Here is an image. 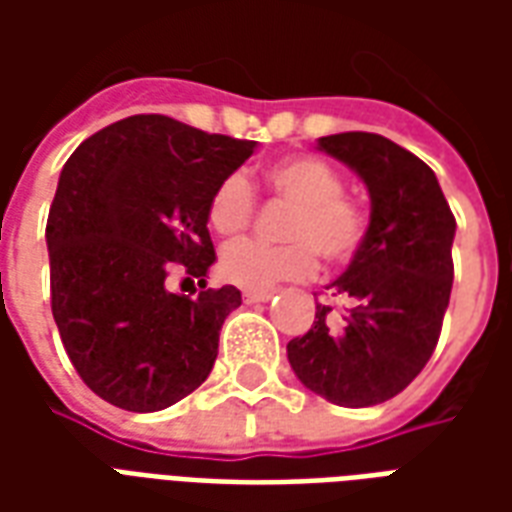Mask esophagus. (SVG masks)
I'll return each mask as SVG.
<instances>
[{"label": "esophagus", "instance_id": "obj_1", "mask_svg": "<svg viewBox=\"0 0 512 512\" xmlns=\"http://www.w3.org/2000/svg\"><path fill=\"white\" fill-rule=\"evenodd\" d=\"M274 296V290H244L246 304H260V301H268Z\"/></svg>", "mask_w": 512, "mask_h": 512}]
</instances>
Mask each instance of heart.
Listing matches in <instances>:
<instances>
[{
    "label": "heart",
    "instance_id": "obj_1",
    "mask_svg": "<svg viewBox=\"0 0 512 512\" xmlns=\"http://www.w3.org/2000/svg\"><path fill=\"white\" fill-rule=\"evenodd\" d=\"M266 189L279 200L296 205L285 224L293 244L263 246L257 241H233L219 255V274L238 288H271L277 282L307 279L326 263H345L362 246L367 222L359 205L343 197L340 172L315 156H290L268 164ZM255 216V189L244 175H227L216 183L208 200V224L219 235H241Z\"/></svg>",
    "mask_w": 512,
    "mask_h": 512
}]
</instances>
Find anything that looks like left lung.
Masks as SVG:
<instances>
[{"instance_id":"1","label":"left lung","mask_w":512,"mask_h":512,"mask_svg":"<svg viewBox=\"0 0 512 512\" xmlns=\"http://www.w3.org/2000/svg\"><path fill=\"white\" fill-rule=\"evenodd\" d=\"M362 178L370 224L332 290L351 310L318 304L315 323L288 343L293 373L345 408L384 403L428 365L452 290L455 216L433 169L392 139L348 131L318 139Z\"/></svg>"}]
</instances>
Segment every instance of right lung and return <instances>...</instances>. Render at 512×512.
I'll return each instance as SVG.
<instances>
[{
    "instance_id": "1",
    "label": "right lung",
    "mask_w": 512,
    "mask_h": 512,
    "mask_svg": "<svg viewBox=\"0 0 512 512\" xmlns=\"http://www.w3.org/2000/svg\"><path fill=\"white\" fill-rule=\"evenodd\" d=\"M257 142L134 115L73 150L51 202V312L76 373L106 403L161 411L211 376L233 285L205 290L216 260L208 200ZM172 267L200 278L172 294Z\"/></svg>"
}]
</instances>
